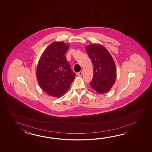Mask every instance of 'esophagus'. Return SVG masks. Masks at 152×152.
Wrapping results in <instances>:
<instances>
[{
  "mask_svg": "<svg viewBox=\"0 0 152 152\" xmlns=\"http://www.w3.org/2000/svg\"><path fill=\"white\" fill-rule=\"evenodd\" d=\"M83 73V71H81L77 73V75H79V76H81V75H82Z\"/></svg>",
  "mask_w": 152,
  "mask_h": 152,
  "instance_id": "1",
  "label": "esophagus"
}]
</instances>
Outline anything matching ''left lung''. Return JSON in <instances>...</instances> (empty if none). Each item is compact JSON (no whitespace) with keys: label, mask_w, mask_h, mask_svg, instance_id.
<instances>
[{"label":"left lung","mask_w":152,"mask_h":152,"mask_svg":"<svg viewBox=\"0 0 152 152\" xmlns=\"http://www.w3.org/2000/svg\"><path fill=\"white\" fill-rule=\"evenodd\" d=\"M86 51L94 66V77L91 87L99 94L110 90L116 78V67L112 56L103 45H90Z\"/></svg>","instance_id":"1"}]
</instances>
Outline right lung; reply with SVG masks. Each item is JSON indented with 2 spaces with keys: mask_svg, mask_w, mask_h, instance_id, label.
Wrapping results in <instances>:
<instances>
[{
  "mask_svg": "<svg viewBox=\"0 0 152 152\" xmlns=\"http://www.w3.org/2000/svg\"><path fill=\"white\" fill-rule=\"evenodd\" d=\"M69 47L64 42H53L39 60L36 70L37 81L49 96L61 97L75 79V74L72 71L65 56Z\"/></svg>",
  "mask_w": 152,
  "mask_h": 152,
  "instance_id": "obj_1",
  "label": "right lung"
}]
</instances>
